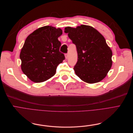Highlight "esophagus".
<instances>
[{
	"mask_svg": "<svg viewBox=\"0 0 133 133\" xmlns=\"http://www.w3.org/2000/svg\"><path fill=\"white\" fill-rule=\"evenodd\" d=\"M65 58L67 59L68 58V54H65Z\"/></svg>",
	"mask_w": 133,
	"mask_h": 133,
	"instance_id": "esophagus-1",
	"label": "esophagus"
}]
</instances>
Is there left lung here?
Wrapping results in <instances>:
<instances>
[{
	"label": "left lung",
	"mask_w": 133,
	"mask_h": 133,
	"mask_svg": "<svg viewBox=\"0 0 133 133\" xmlns=\"http://www.w3.org/2000/svg\"><path fill=\"white\" fill-rule=\"evenodd\" d=\"M64 32L76 46L78 59L74 68L76 75L88 83L102 81L112 65V51L104 37L85 25L66 27Z\"/></svg>",
	"instance_id": "left-lung-1"
}]
</instances>
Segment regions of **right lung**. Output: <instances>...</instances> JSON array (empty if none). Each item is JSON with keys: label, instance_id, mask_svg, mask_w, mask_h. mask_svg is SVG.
Instances as JSON below:
<instances>
[{"label": "right lung", "instance_id": "add662e5", "mask_svg": "<svg viewBox=\"0 0 133 133\" xmlns=\"http://www.w3.org/2000/svg\"><path fill=\"white\" fill-rule=\"evenodd\" d=\"M62 30L51 26L37 29L25 40L20 54L23 73L36 83L45 81L56 74L57 66L65 59L59 51L58 38Z\"/></svg>", "mask_w": 133, "mask_h": 133}]
</instances>
